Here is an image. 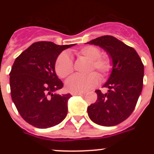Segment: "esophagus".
I'll return each instance as SVG.
<instances>
[{
	"mask_svg": "<svg viewBox=\"0 0 154 154\" xmlns=\"http://www.w3.org/2000/svg\"><path fill=\"white\" fill-rule=\"evenodd\" d=\"M84 93L83 92H76V91H71V95H82Z\"/></svg>",
	"mask_w": 154,
	"mask_h": 154,
	"instance_id": "obj_1",
	"label": "esophagus"
}]
</instances>
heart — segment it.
<instances>
[{"mask_svg": "<svg viewBox=\"0 0 154 154\" xmlns=\"http://www.w3.org/2000/svg\"><path fill=\"white\" fill-rule=\"evenodd\" d=\"M78 57H82L89 60L88 72L93 70L98 71L102 77H105L111 71L112 63L111 60L106 56L101 57V51L97 47L87 45L76 51ZM73 61L69 54L63 52L58 56L55 63V71L57 75L61 78H65L73 72ZM100 81V77L96 73H91L83 76L74 74L66 82V88L70 91L83 92L97 86Z\"/></svg>", "mask_w": 154, "mask_h": 154, "instance_id": "obj_1", "label": "heart"}]
</instances>
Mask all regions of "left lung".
I'll return each mask as SVG.
<instances>
[{
    "label": "left lung",
    "mask_w": 154,
    "mask_h": 154,
    "mask_svg": "<svg viewBox=\"0 0 154 154\" xmlns=\"http://www.w3.org/2000/svg\"><path fill=\"white\" fill-rule=\"evenodd\" d=\"M86 44L103 48L112 63L111 74L103 87L106 94L96 90L97 99L88 106L89 119L105 127L126 120L136 107L143 86L144 65L134 48L112 35H103Z\"/></svg>",
    "instance_id": "8db88e82"
}]
</instances>
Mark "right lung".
Masks as SVG:
<instances>
[{"mask_svg": "<svg viewBox=\"0 0 154 154\" xmlns=\"http://www.w3.org/2000/svg\"><path fill=\"white\" fill-rule=\"evenodd\" d=\"M74 45L38 42L15 59L10 73L11 97L19 114L29 125L46 129L66 119L71 95L54 93L63 87L56 74L55 63L62 51Z\"/></svg>", "mask_w": 154, "mask_h": 154, "instance_id": "right-lung-1", "label": "right lung"}]
</instances>
